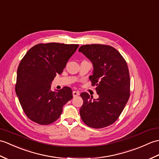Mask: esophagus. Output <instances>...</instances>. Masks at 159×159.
Instances as JSON below:
<instances>
[{"label": "esophagus", "instance_id": "esophagus-1", "mask_svg": "<svg viewBox=\"0 0 159 159\" xmlns=\"http://www.w3.org/2000/svg\"><path fill=\"white\" fill-rule=\"evenodd\" d=\"M78 95H80V93H79L78 91H75V90L73 91V97H75L77 96H78Z\"/></svg>", "mask_w": 159, "mask_h": 159}]
</instances>
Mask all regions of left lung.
I'll list each match as a JSON object with an SVG mask.
<instances>
[{"label": "left lung", "mask_w": 159, "mask_h": 159, "mask_svg": "<svg viewBox=\"0 0 159 159\" xmlns=\"http://www.w3.org/2000/svg\"><path fill=\"white\" fill-rule=\"evenodd\" d=\"M79 52L93 62V74L89 78L99 96L93 99L89 93H81L84 101L80 110L81 118L91 128L106 127L117 120L130 97L127 63L110 45H84Z\"/></svg>", "instance_id": "1"}]
</instances>
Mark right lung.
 <instances>
[{
	"instance_id": "add662e5",
	"label": "right lung",
	"mask_w": 159,
	"mask_h": 159,
	"mask_svg": "<svg viewBox=\"0 0 159 159\" xmlns=\"http://www.w3.org/2000/svg\"><path fill=\"white\" fill-rule=\"evenodd\" d=\"M78 44L39 43L26 52L17 68L16 93L26 116L39 125L59 118L62 107L73 98L72 90L63 87L57 93L51 83L61 74Z\"/></svg>"
}]
</instances>
